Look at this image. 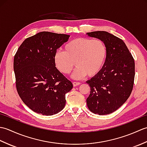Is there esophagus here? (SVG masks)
<instances>
[{"mask_svg":"<svg viewBox=\"0 0 147 147\" xmlns=\"http://www.w3.org/2000/svg\"><path fill=\"white\" fill-rule=\"evenodd\" d=\"M80 82H73V85L74 86H78L80 85Z\"/></svg>","mask_w":147,"mask_h":147,"instance_id":"esophagus-1","label":"esophagus"}]
</instances>
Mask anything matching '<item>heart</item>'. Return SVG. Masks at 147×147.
<instances>
[{
    "label": "heart",
    "instance_id": "heart-1",
    "mask_svg": "<svg viewBox=\"0 0 147 147\" xmlns=\"http://www.w3.org/2000/svg\"><path fill=\"white\" fill-rule=\"evenodd\" d=\"M106 56V47L101 40L79 38L65 46L64 51L54 55L56 67L63 74H69L77 66L72 78L82 79L86 74L94 76L101 69Z\"/></svg>",
    "mask_w": 147,
    "mask_h": 147
}]
</instances>
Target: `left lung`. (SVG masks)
Here are the masks:
<instances>
[{"mask_svg":"<svg viewBox=\"0 0 147 147\" xmlns=\"http://www.w3.org/2000/svg\"><path fill=\"white\" fill-rule=\"evenodd\" d=\"M104 42L106 58L102 68L90 80L87 106L93 113L109 114L123 105L132 92L135 61L123 40L104 31L86 33Z\"/></svg>","mask_w":147,"mask_h":147,"instance_id":"1","label":"left lung"}]
</instances>
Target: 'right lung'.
Wrapping results in <instances>:
<instances>
[{"mask_svg":"<svg viewBox=\"0 0 147 147\" xmlns=\"http://www.w3.org/2000/svg\"><path fill=\"white\" fill-rule=\"evenodd\" d=\"M70 35L40 32L26 38L14 59L16 85L28 107L42 115L61 111L73 85L55 67L54 55Z\"/></svg>","mask_w":147,"mask_h":147,"instance_id":"obj_1","label":"right lung"}]
</instances>
